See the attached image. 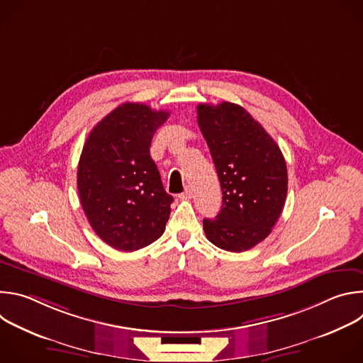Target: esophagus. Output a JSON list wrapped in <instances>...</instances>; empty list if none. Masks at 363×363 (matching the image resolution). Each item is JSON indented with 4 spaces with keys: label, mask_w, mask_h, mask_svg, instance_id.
<instances>
[{
    "label": "esophagus",
    "mask_w": 363,
    "mask_h": 363,
    "mask_svg": "<svg viewBox=\"0 0 363 363\" xmlns=\"http://www.w3.org/2000/svg\"><path fill=\"white\" fill-rule=\"evenodd\" d=\"M192 195H194V194H192V188H191V186H186L185 191H184L182 194H179V198H181V199H189V198H192Z\"/></svg>",
    "instance_id": "esophagus-1"
}]
</instances>
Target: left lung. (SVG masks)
<instances>
[{"label": "left lung", "mask_w": 363, "mask_h": 363, "mask_svg": "<svg viewBox=\"0 0 363 363\" xmlns=\"http://www.w3.org/2000/svg\"><path fill=\"white\" fill-rule=\"evenodd\" d=\"M198 126L208 143L223 191L216 218H203L214 245L242 252L262 242L277 223L287 195L283 153L240 105H198Z\"/></svg>", "instance_id": "1"}]
</instances>
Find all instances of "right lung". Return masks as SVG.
<instances>
[{
  "instance_id": "1",
  "label": "right lung",
  "mask_w": 363,
  "mask_h": 363,
  "mask_svg": "<svg viewBox=\"0 0 363 363\" xmlns=\"http://www.w3.org/2000/svg\"><path fill=\"white\" fill-rule=\"evenodd\" d=\"M169 118L126 101L103 118L83 146L77 189L94 233L119 251H135L165 231L172 195L149 153L153 133Z\"/></svg>"
}]
</instances>
